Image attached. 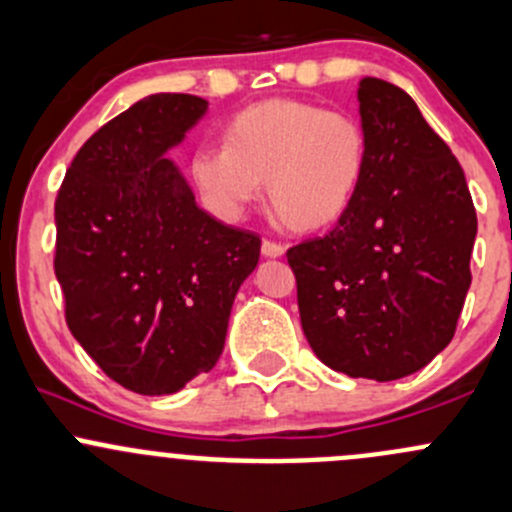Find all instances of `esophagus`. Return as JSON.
<instances>
[{
  "mask_svg": "<svg viewBox=\"0 0 512 512\" xmlns=\"http://www.w3.org/2000/svg\"><path fill=\"white\" fill-rule=\"evenodd\" d=\"M261 254L266 256V258H278V256H283L286 254V249H283L281 244H276V241H263L261 244Z\"/></svg>",
  "mask_w": 512,
  "mask_h": 512,
  "instance_id": "obj_1",
  "label": "esophagus"
}]
</instances>
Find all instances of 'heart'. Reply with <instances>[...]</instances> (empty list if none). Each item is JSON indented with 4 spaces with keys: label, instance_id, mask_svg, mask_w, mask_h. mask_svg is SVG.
<instances>
[{
    "label": "heart",
    "instance_id": "1",
    "mask_svg": "<svg viewBox=\"0 0 512 512\" xmlns=\"http://www.w3.org/2000/svg\"><path fill=\"white\" fill-rule=\"evenodd\" d=\"M368 161L366 129L346 111L293 99L249 106L229 121L224 146H201L191 176L224 219L261 196L288 226L316 231L346 214Z\"/></svg>",
    "mask_w": 512,
    "mask_h": 512
}]
</instances>
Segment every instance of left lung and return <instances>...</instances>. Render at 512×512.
Wrapping results in <instances>:
<instances>
[{"mask_svg":"<svg viewBox=\"0 0 512 512\" xmlns=\"http://www.w3.org/2000/svg\"><path fill=\"white\" fill-rule=\"evenodd\" d=\"M368 161L338 224L288 249L313 353L351 378L396 381L450 343L470 288L475 206L448 144L401 86H358Z\"/></svg>","mask_w":512,"mask_h":512,"instance_id":"left-lung-1","label":"left lung"}]
</instances>
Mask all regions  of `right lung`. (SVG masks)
Here are the masks:
<instances>
[{"mask_svg": "<svg viewBox=\"0 0 512 512\" xmlns=\"http://www.w3.org/2000/svg\"><path fill=\"white\" fill-rule=\"evenodd\" d=\"M209 109L151 94L77 151L54 204V273L72 336L129 391L164 396L211 371L261 239L199 209L166 151Z\"/></svg>", "mask_w": 512, "mask_h": 512, "instance_id": "right-lung-1", "label": "right lung"}]
</instances>
